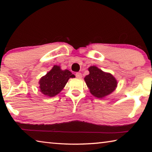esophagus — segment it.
Masks as SVG:
<instances>
[{"mask_svg":"<svg viewBox=\"0 0 152 152\" xmlns=\"http://www.w3.org/2000/svg\"><path fill=\"white\" fill-rule=\"evenodd\" d=\"M76 77L78 78H82V74L80 72H76Z\"/></svg>","mask_w":152,"mask_h":152,"instance_id":"esophagus-1","label":"esophagus"}]
</instances>
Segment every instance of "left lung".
I'll list each match as a JSON object with an SVG mask.
<instances>
[{
    "label": "left lung",
    "instance_id": "8db88e82",
    "mask_svg": "<svg viewBox=\"0 0 152 152\" xmlns=\"http://www.w3.org/2000/svg\"><path fill=\"white\" fill-rule=\"evenodd\" d=\"M88 71L90 74L84 78V80L93 96L102 98L115 91L117 82L113 75L104 72L96 66H91Z\"/></svg>",
    "mask_w": 152,
    "mask_h": 152
}]
</instances>
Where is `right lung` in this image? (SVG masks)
<instances>
[{
    "instance_id": "1",
    "label": "right lung",
    "mask_w": 152,
    "mask_h": 152,
    "mask_svg": "<svg viewBox=\"0 0 152 152\" xmlns=\"http://www.w3.org/2000/svg\"><path fill=\"white\" fill-rule=\"evenodd\" d=\"M74 77L75 76L69 70H61L60 66H54L40 79V91L48 96H54L64 88L69 78Z\"/></svg>"
}]
</instances>
